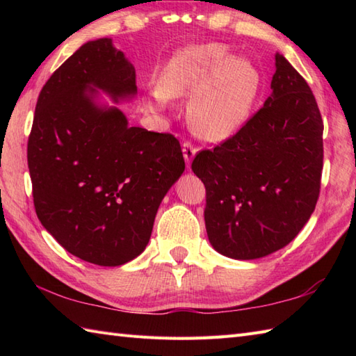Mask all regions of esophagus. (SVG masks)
I'll list each match as a JSON object with an SVG mask.
<instances>
[{
    "instance_id": "34e87169",
    "label": "esophagus",
    "mask_w": 356,
    "mask_h": 356,
    "mask_svg": "<svg viewBox=\"0 0 356 356\" xmlns=\"http://www.w3.org/2000/svg\"><path fill=\"white\" fill-rule=\"evenodd\" d=\"M182 151H184V157H185L186 166H188V168H190L193 157L195 156V151H197V147H195L194 143H191L190 140H185L184 145H182Z\"/></svg>"
}]
</instances>
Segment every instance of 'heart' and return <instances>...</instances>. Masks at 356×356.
Instances as JSON below:
<instances>
[{
    "instance_id": "heart-1",
    "label": "heart",
    "mask_w": 356,
    "mask_h": 356,
    "mask_svg": "<svg viewBox=\"0 0 356 356\" xmlns=\"http://www.w3.org/2000/svg\"><path fill=\"white\" fill-rule=\"evenodd\" d=\"M260 90V73L245 58H229L223 44L177 51L157 78L149 108H163L170 97L191 95L188 120L200 138L222 140L246 122Z\"/></svg>"
}]
</instances>
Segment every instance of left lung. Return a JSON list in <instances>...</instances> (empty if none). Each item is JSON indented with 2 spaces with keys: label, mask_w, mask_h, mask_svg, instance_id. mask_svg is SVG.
I'll list each match as a JSON object with an SVG mask.
<instances>
[{
  "label": "left lung",
  "mask_w": 356,
  "mask_h": 356,
  "mask_svg": "<svg viewBox=\"0 0 356 356\" xmlns=\"http://www.w3.org/2000/svg\"><path fill=\"white\" fill-rule=\"evenodd\" d=\"M275 67L263 107L231 138L199 151L191 163L207 190L211 245L237 260L260 259L291 243L320 195V108L284 56H275Z\"/></svg>",
  "instance_id": "left-lung-1"
}]
</instances>
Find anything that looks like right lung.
<instances>
[{
  "label": "right lung",
  "mask_w": 356,
  "mask_h": 356,
  "mask_svg": "<svg viewBox=\"0 0 356 356\" xmlns=\"http://www.w3.org/2000/svg\"><path fill=\"white\" fill-rule=\"evenodd\" d=\"M93 86L116 101L138 92L134 67L108 38L82 45L44 84L27 163L44 228L81 260L119 266L148 245L185 161L172 134L128 127L122 111L97 108Z\"/></svg>",
  "instance_id": "1"
}]
</instances>
